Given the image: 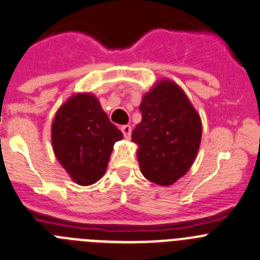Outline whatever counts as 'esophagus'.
Listing matches in <instances>:
<instances>
[{
  "mask_svg": "<svg viewBox=\"0 0 260 260\" xmlns=\"http://www.w3.org/2000/svg\"><path fill=\"white\" fill-rule=\"evenodd\" d=\"M120 131L123 132V136H124L125 138H129L131 137V132H132V127H131L129 124H125V125H122L120 127Z\"/></svg>",
  "mask_w": 260,
  "mask_h": 260,
  "instance_id": "obj_1",
  "label": "esophagus"
}]
</instances>
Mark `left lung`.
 I'll return each instance as SVG.
<instances>
[{"mask_svg": "<svg viewBox=\"0 0 260 260\" xmlns=\"http://www.w3.org/2000/svg\"><path fill=\"white\" fill-rule=\"evenodd\" d=\"M142 114L132 132L138 145L141 173L150 182L171 186L187 173L201 141V119L183 89L174 82L160 81L140 105Z\"/></svg>", "mask_w": 260, "mask_h": 260, "instance_id": "8db88e82", "label": "left lung"}]
</instances>
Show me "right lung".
Returning <instances> with one entry per match:
<instances>
[{"label": "right lung", "mask_w": 260, "mask_h": 260, "mask_svg": "<svg viewBox=\"0 0 260 260\" xmlns=\"http://www.w3.org/2000/svg\"><path fill=\"white\" fill-rule=\"evenodd\" d=\"M123 133L91 93H77L60 106L51 127L59 163L73 181L89 186L105 174L113 146Z\"/></svg>", "instance_id": "obj_1"}]
</instances>
